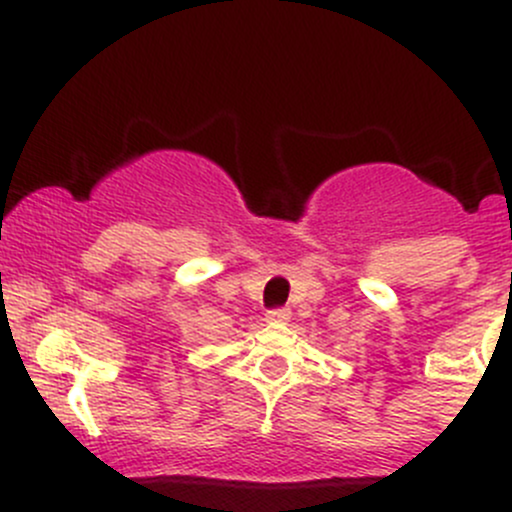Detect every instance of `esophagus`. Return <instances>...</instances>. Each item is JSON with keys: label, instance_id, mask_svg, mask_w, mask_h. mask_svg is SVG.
Returning <instances> with one entry per match:
<instances>
[{"label": "esophagus", "instance_id": "34e87169", "mask_svg": "<svg viewBox=\"0 0 512 512\" xmlns=\"http://www.w3.org/2000/svg\"><path fill=\"white\" fill-rule=\"evenodd\" d=\"M288 320H290L288 307H278V310H268L266 312V322H271V324H283Z\"/></svg>", "mask_w": 512, "mask_h": 512}]
</instances>
